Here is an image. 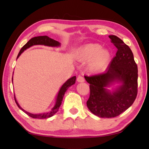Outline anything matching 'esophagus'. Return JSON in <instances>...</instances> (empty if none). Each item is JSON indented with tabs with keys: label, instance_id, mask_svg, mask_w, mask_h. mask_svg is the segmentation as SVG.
I'll return each mask as SVG.
<instances>
[{
	"label": "esophagus",
	"instance_id": "esophagus-1",
	"mask_svg": "<svg viewBox=\"0 0 149 149\" xmlns=\"http://www.w3.org/2000/svg\"><path fill=\"white\" fill-rule=\"evenodd\" d=\"M77 81L78 82H84L85 81V79L84 77H82L81 75H79L77 78Z\"/></svg>",
	"mask_w": 149,
	"mask_h": 149
}]
</instances>
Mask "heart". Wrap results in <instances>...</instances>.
<instances>
[{
    "label": "heart",
    "instance_id": "obj_1",
    "mask_svg": "<svg viewBox=\"0 0 149 149\" xmlns=\"http://www.w3.org/2000/svg\"><path fill=\"white\" fill-rule=\"evenodd\" d=\"M110 53L102 49L99 44L91 43L82 47L77 52L76 58L81 62H87V68L91 72L102 71L110 60Z\"/></svg>",
    "mask_w": 149,
    "mask_h": 149
}]
</instances>
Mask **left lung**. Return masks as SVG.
<instances>
[{"instance_id": "1", "label": "left lung", "mask_w": 149, "mask_h": 149, "mask_svg": "<svg viewBox=\"0 0 149 149\" xmlns=\"http://www.w3.org/2000/svg\"><path fill=\"white\" fill-rule=\"evenodd\" d=\"M117 48L116 56L107 70L91 76L85 75L90 84L87 106L93 114L100 118H114L133 104L137 95L138 69L133 52L122 39L109 35ZM120 81L122 85L112 93L105 89L110 83Z\"/></svg>"}]
</instances>
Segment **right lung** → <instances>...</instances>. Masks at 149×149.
I'll list each match as a JSON object with an SVG mask.
<instances>
[{"label":"right lung","mask_w":149,"mask_h":149,"mask_svg":"<svg viewBox=\"0 0 149 149\" xmlns=\"http://www.w3.org/2000/svg\"><path fill=\"white\" fill-rule=\"evenodd\" d=\"M46 45V46H50V47H58V46H60V44L58 41H55V40L50 38V37L46 36V35H45V36H38V37H33V38L30 39L29 41L22 48L21 50H19V52L18 53V55H17V58L19 56V55L21 54L25 50L28 49V48L33 46V45ZM75 79H76V77L75 76L72 77L71 78H70V79L62 85V87L60 88V89L59 91L58 94L56 104H55L54 107L52 108L51 111H50L49 112L42 113V114H31V113H29L26 112V111H25L23 108H22L19 107V105L18 104V103L17 102L16 98H15V96H14L15 102H16L17 107H18L22 111H24V112L28 115L29 116L33 118H37V119H46V118H50L52 116H54L58 112L60 105L62 104L63 97H64V95L65 94V91H66L68 89L70 86H72V85H74L75 84Z\"/></svg>","instance_id":"add662e5"}]
</instances>
